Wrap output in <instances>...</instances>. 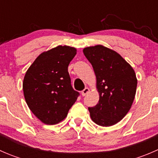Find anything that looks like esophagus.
I'll return each mask as SVG.
<instances>
[{"instance_id":"esophagus-1","label":"esophagus","mask_w":158,"mask_h":158,"mask_svg":"<svg viewBox=\"0 0 158 158\" xmlns=\"http://www.w3.org/2000/svg\"><path fill=\"white\" fill-rule=\"evenodd\" d=\"M89 92H90V89H89V88H85L84 90L82 91V92H81V93H82V96H85V95H86Z\"/></svg>"}]
</instances>
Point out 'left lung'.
<instances>
[{
    "label": "left lung",
    "mask_w": 158,
    "mask_h": 158,
    "mask_svg": "<svg viewBox=\"0 0 158 158\" xmlns=\"http://www.w3.org/2000/svg\"><path fill=\"white\" fill-rule=\"evenodd\" d=\"M83 53L93 67L99 95L98 104L89 108L91 118L100 126L115 125L133 104L138 83L135 70L120 54L102 45L85 47Z\"/></svg>",
    "instance_id": "1"
}]
</instances>
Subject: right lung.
I'll list each match as a JSON object with an SVG mask.
<instances>
[{
  "label": "right lung",
  "instance_id": "right-lung-1",
  "mask_svg": "<svg viewBox=\"0 0 158 158\" xmlns=\"http://www.w3.org/2000/svg\"><path fill=\"white\" fill-rule=\"evenodd\" d=\"M76 52L74 47L57 46L40 54L25 74L23 90L27 104L46 125L64 120L79 96L68 73Z\"/></svg>",
  "mask_w": 158,
  "mask_h": 158
}]
</instances>
